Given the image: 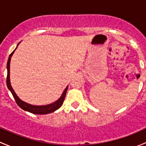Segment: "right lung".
<instances>
[{
	"instance_id": "add662e5",
	"label": "right lung",
	"mask_w": 146,
	"mask_h": 146,
	"mask_svg": "<svg viewBox=\"0 0 146 146\" xmlns=\"http://www.w3.org/2000/svg\"><path fill=\"white\" fill-rule=\"evenodd\" d=\"M20 44V43H19ZM19 44L17 46L19 45ZM16 47V48H17ZM16 49V48H15ZM15 49L13 51V52L10 54L9 58H8V63H7V69H8V74H7V86H8V89L10 90L11 93L13 94V96L14 98V99L15 100L16 103H17V105L20 107L21 109H23L25 111H27L29 112L32 113V114H49V113L54 112V111L58 110V108L61 107V105L64 103L65 97H66V92H67L68 87H66V89L64 90V92H63L62 95L61 96V98L58 100L57 101L54 102V103H51L50 104H47V105H43V106H35V105H32V104H29L28 103L25 102L23 100L20 99V98L17 97V95H16V93L15 92L14 90L12 88L11 85H10V60H11V56H13V54H14V51H15Z\"/></svg>"
}]
</instances>
